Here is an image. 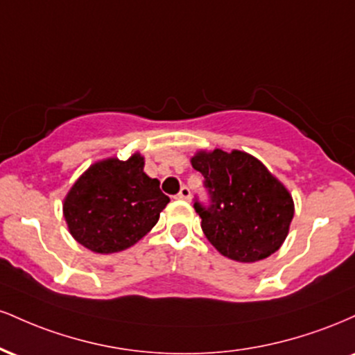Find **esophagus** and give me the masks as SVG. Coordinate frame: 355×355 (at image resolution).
<instances>
[{
	"label": "esophagus",
	"mask_w": 355,
	"mask_h": 355,
	"mask_svg": "<svg viewBox=\"0 0 355 355\" xmlns=\"http://www.w3.org/2000/svg\"><path fill=\"white\" fill-rule=\"evenodd\" d=\"M177 198H180V200H190V190L187 189V187H182L180 193L177 195Z\"/></svg>",
	"instance_id": "1"
}]
</instances>
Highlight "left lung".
Wrapping results in <instances>:
<instances>
[{
    "label": "left lung",
    "instance_id": "1",
    "mask_svg": "<svg viewBox=\"0 0 355 355\" xmlns=\"http://www.w3.org/2000/svg\"><path fill=\"white\" fill-rule=\"evenodd\" d=\"M190 164L205 177L210 207L195 202L202 230L223 257L252 263L282 247L294 218V198L254 155L198 150Z\"/></svg>",
    "mask_w": 355,
    "mask_h": 355
}]
</instances>
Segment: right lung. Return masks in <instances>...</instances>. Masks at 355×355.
<instances>
[{"instance_id":"add662e5","label":"right lung","mask_w":355,"mask_h":355,"mask_svg":"<svg viewBox=\"0 0 355 355\" xmlns=\"http://www.w3.org/2000/svg\"><path fill=\"white\" fill-rule=\"evenodd\" d=\"M144 166L145 158L135 152L126 160L95 162L80 175L63 200V217L76 242L96 254H115L153 229L170 198Z\"/></svg>"}]
</instances>
